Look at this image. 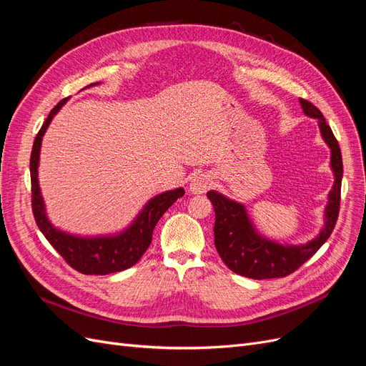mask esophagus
<instances>
[{"label": "esophagus", "mask_w": 366, "mask_h": 366, "mask_svg": "<svg viewBox=\"0 0 366 366\" xmlns=\"http://www.w3.org/2000/svg\"><path fill=\"white\" fill-rule=\"evenodd\" d=\"M212 186V179L207 174H197L189 183V191L192 194H204Z\"/></svg>", "instance_id": "obj_1"}]
</instances>
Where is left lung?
Instances as JSON below:
<instances>
[{
  "label": "left lung",
  "instance_id": "left-lung-1",
  "mask_svg": "<svg viewBox=\"0 0 366 366\" xmlns=\"http://www.w3.org/2000/svg\"><path fill=\"white\" fill-rule=\"evenodd\" d=\"M305 116L319 120L320 136L331 149L330 166L335 174V184L328 194L325 206V223L319 235L305 244H280L258 234L247 215L244 204L230 200L217 191H209L207 198L215 210V247L227 267L252 280L284 278L308 261L330 238L333 232L340 206L342 154L333 131L327 125L322 113L305 99H299Z\"/></svg>",
  "mask_w": 366,
  "mask_h": 366
}]
</instances>
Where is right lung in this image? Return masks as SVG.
<instances>
[{
	"label": "right lung",
	"instance_id": "obj_1",
	"mask_svg": "<svg viewBox=\"0 0 366 366\" xmlns=\"http://www.w3.org/2000/svg\"><path fill=\"white\" fill-rule=\"evenodd\" d=\"M99 82L90 84L88 86L97 85ZM62 101L54 107L47 120L44 122L39 132L33 142L31 156H30V179H31V210L35 217L39 230L47 238V241L54 247L61 257L67 261L69 265L84 274H108L127 270L132 267L147 252L152 241V230L156 227L160 217L168 210L177 198L184 195L183 187H177L172 191H166L143 206V209L132 223L122 232L114 235H99V237H79L71 235L69 232L56 229L46 214V204L39 189L38 180V166L41 142L50 125L54 114H58L64 104Z\"/></svg>",
	"mask_w": 366,
	"mask_h": 366
}]
</instances>
